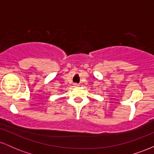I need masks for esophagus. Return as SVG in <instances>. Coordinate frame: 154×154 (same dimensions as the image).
Listing matches in <instances>:
<instances>
[{
  "label": "esophagus",
  "instance_id": "esophagus-1",
  "mask_svg": "<svg viewBox=\"0 0 154 154\" xmlns=\"http://www.w3.org/2000/svg\"><path fill=\"white\" fill-rule=\"evenodd\" d=\"M79 85L78 84H77V83H75V84H74V87H75V88H78L79 87Z\"/></svg>",
  "mask_w": 154,
  "mask_h": 154
}]
</instances>
